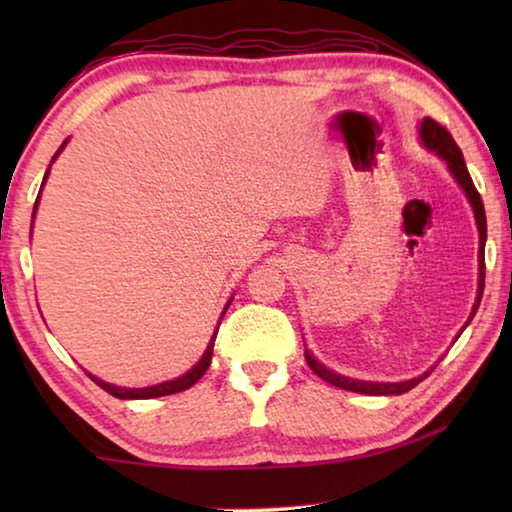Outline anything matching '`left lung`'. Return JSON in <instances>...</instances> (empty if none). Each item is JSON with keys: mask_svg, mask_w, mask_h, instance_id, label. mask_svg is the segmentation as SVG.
Returning <instances> with one entry per match:
<instances>
[{"mask_svg": "<svg viewBox=\"0 0 512 512\" xmlns=\"http://www.w3.org/2000/svg\"><path fill=\"white\" fill-rule=\"evenodd\" d=\"M420 137H422V142L429 151H436L440 158L447 162V169L452 171L456 183L463 187L465 196L470 198V205L474 210V219H476V225H479V291H476V302L472 307V316H470V320H472L474 314H476V309H479L481 296H483V277H485V237H488L485 232H488V228H485L483 201H481L479 192H476L470 173H467L463 153H461V149H458V144L454 142V137L449 135L447 128L440 126L438 121H433L431 117H424L422 124H420ZM470 320H467L465 327L470 325ZM305 359L309 363V368L314 370L320 379H325L327 384H332L336 388H343V391L363 393V395H402V393H409L411 388L418 386L422 379H427V375L433 370V368L427 370L420 377H413V379H406V381H395V384H379V381H361V379L343 377V375H339V372L325 368L323 363L314 359V354H311L309 350H305Z\"/></svg>", "mask_w": 512, "mask_h": 512, "instance_id": "8db88e82", "label": "left lung"}]
</instances>
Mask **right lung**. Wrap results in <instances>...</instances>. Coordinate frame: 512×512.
<instances>
[{
	"label": "right lung",
	"instance_id": "right-lung-1",
	"mask_svg": "<svg viewBox=\"0 0 512 512\" xmlns=\"http://www.w3.org/2000/svg\"><path fill=\"white\" fill-rule=\"evenodd\" d=\"M65 144H67V142H65ZM65 144H63V146H65ZM63 146H60L58 153L63 151ZM58 153L54 155V158H51V162H54V160L58 158ZM49 167H51V164H49ZM47 173H49V171H47ZM47 173H45V180H47ZM45 180H42V185H45ZM38 201H40V194H38V198H36V207H38ZM36 207H33V210H36ZM33 216H36V212H33ZM230 302H232V300H228V305H225L223 314H225V311H228ZM223 314H221V318H223ZM219 325H221V323H219ZM216 332H219V327L214 329V336H212V341L207 343V350L203 352L201 361H198L192 370H187L183 377H176V379H171V381H162V384L146 386V388H121V386H112V384H106V381H103V379H99V377L90 375V372H88V377L94 381V384L101 386L103 391L110 393L112 397H119V400H151V397H164V395H173V393L187 391V388H192V386L196 384V381L205 375V370L210 368V361H212V350H214V339H216Z\"/></svg>",
	"mask_w": 512,
	"mask_h": 512
}]
</instances>
